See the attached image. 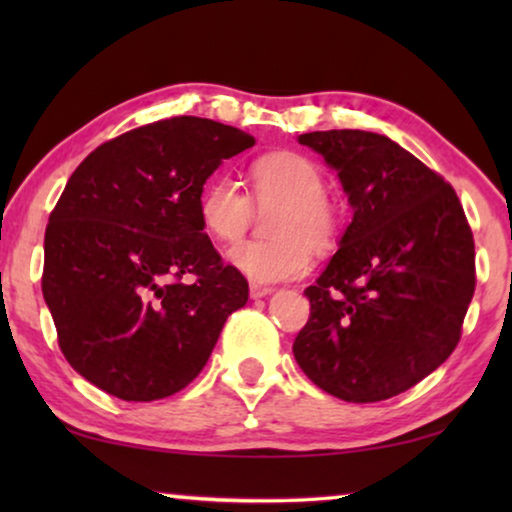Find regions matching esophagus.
Returning a JSON list of instances; mask_svg holds the SVG:
<instances>
[{"mask_svg":"<svg viewBox=\"0 0 512 512\" xmlns=\"http://www.w3.org/2000/svg\"><path fill=\"white\" fill-rule=\"evenodd\" d=\"M249 293H251V298H263V296H268V293H272V286H265V284H256V282H251V286H249Z\"/></svg>","mask_w":512,"mask_h":512,"instance_id":"34e87169","label":"esophagus"}]
</instances>
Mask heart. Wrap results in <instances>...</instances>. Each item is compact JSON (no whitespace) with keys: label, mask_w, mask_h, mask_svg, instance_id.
Returning a JSON list of instances; mask_svg holds the SVG:
<instances>
[{"label":"heart","mask_w":512,"mask_h":512,"mask_svg":"<svg viewBox=\"0 0 512 512\" xmlns=\"http://www.w3.org/2000/svg\"><path fill=\"white\" fill-rule=\"evenodd\" d=\"M251 198L240 181L221 172L200 195V219L209 235L235 242L247 233L256 207L270 209L268 240H249L228 251V261L256 282H279L305 275L312 249L338 244L340 209L326 195V177L312 158L296 151L265 153L249 165Z\"/></svg>","instance_id":"1"}]
</instances>
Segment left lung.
<instances>
[{
    "label": "left lung",
    "mask_w": 512,
    "mask_h": 512,
    "mask_svg": "<svg viewBox=\"0 0 512 512\" xmlns=\"http://www.w3.org/2000/svg\"><path fill=\"white\" fill-rule=\"evenodd\" d=\"M324 156L354 219L307 286L293 342L303 373L349 403L398 396L454 352L475 291V242L454 188L422 160L363 130L298 137Z\"/></svg>",
    "instance_id": "8db88e82"
}]
</instances>
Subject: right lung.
I'll use <instances>...</instances> for the list:
<instances>
[{
  "label": "right lung",
  "instance_id": "add662e5",
  "mask_svg": "<svg viewBox=\"0 0 512 512\" xmlns=\"http://www.w3.org/2000/svg\"><path fill=\"white\" fill-rule=\"evenodd\" d=\"M256 139L198 116L123 132L90 153L48 216L41 291L76 373L123 401L193 382L249 284L202 233L200 195Z\"/></svg>",
  "mask_w": 512,
  "mask_h": 512
}]
</instances>
